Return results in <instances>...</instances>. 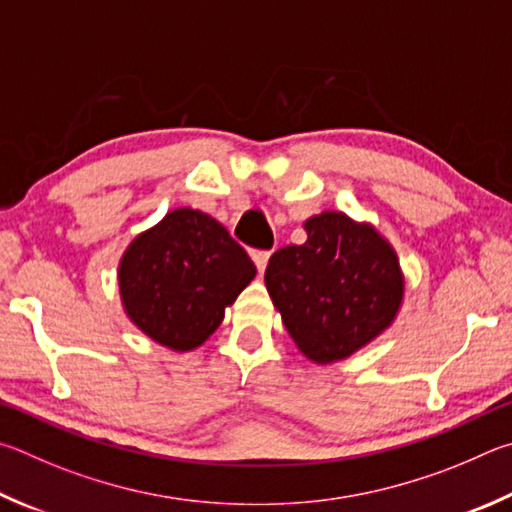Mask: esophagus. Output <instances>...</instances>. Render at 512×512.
Returning a JSON list of instances; mask_svg holds the SVG:
<instances>
[{
	"label": "esophagus",
	"instance_id": "34e87169",
	"mask_svg": "<svg viewBox=\"0 0 512 512\" xmlns=\"http://www.w3.org/2000/svg\"><path fill=\"white\" fill-rule=\"evenodd\" d=\"M251 258H254V263H256V267H258V272H265V267H267V261H270V251H265V249H256V251H251Z\"/></svg>",
	"mask_w": 512,
	"mask_h": 512
}]
</instances>
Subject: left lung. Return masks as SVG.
I'll return each mask as SVG.
<instances>
[{
  "instance_id": "left-lung-1",
  "label": "left lung",
  "mask_w": 512,
  "mask_h": 512,
  "mask_svg": "<svg viewBox=\"0 0 512 512\" xmlns=\"http://www.w3.org/2000/svg\"><path fill=\"white\" fill-rule=\"evenodd\" d=\"M303 227L308 240L274 251L265 285L299 351L328 364L393 324L405 276L396 251L371 224L324 211Z\"/></svg>"
}]
</instances>
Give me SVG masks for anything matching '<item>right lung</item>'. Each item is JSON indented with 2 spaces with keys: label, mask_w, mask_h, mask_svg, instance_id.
<instances>
[{
  "label": "right lung",
  "mask_w": 512,
  "mask_h": 512,
  "mask_svg": "<svg viewBox=\"0 0 512 512\" xmlns=\"http://www.w3.org/2000/svg\"><path fill=\"white\" fill-rule=\"evenodd\" d=\"M256 276L247 251L222 224L175 209L130 242L119 263L125 315L157 344L193 351L222 324L224 308Z\"/></svg>",
  "instance_id": "right-lung-1"
}]
</instances>
